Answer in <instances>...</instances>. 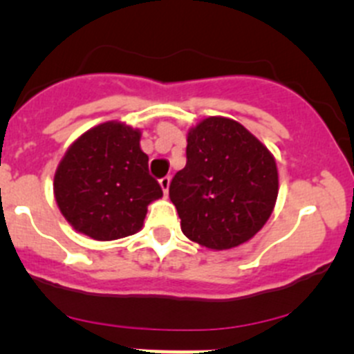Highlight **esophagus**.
Listing matches in <instances>:
<instances>
[{
	"instance_id": "obj_1",
	"label": "esophagus",
	"mask_w": 354,
	"mask_h": 354,
	"mask_svg": "<svg viewBox=\"0 0 354 354\" xmlns=\"http://www.w3.org/2000/svg\"><path fill=\"white\" fill-rule=\"evenodd\" d=\"M159 183H160V188H162L164 195H167V190H169L171 178H169V176H164V178H160V180H159Z\"/></svg>"
}]
</instances>
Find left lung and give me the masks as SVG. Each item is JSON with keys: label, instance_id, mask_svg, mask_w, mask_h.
Instances as JSON below:
<instances>
[{"label": "left lung", "instance_id": "left-lung-1", "mask_svg": "<svg viewBox=\"0 0 354 354\" xmlns=\"http://www.w3.org/2000/svg\"><path fill=\"white\" fill-rule=\"evenodd\" d=\"M187 166L169 183L185 236L227 250L255 236L277 198L276 160L230 118H207L188 131Z\"/></svg>", "mask_w": 354, "mask_h": 354}]
</instances>
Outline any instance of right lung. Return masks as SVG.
<instances>
[{
	"label": "right lung",
	"mask_w": 354,
	"mask_h": 354,
	"mask_svg": "<svg viewBox=\"0 0 354 354\" xmlns=\"http://www.w3.org/2000/svg\"><path fill=\"white\" fill-rule=\"evenodd\" d=\"M55 197L75 230L111 241L140 230L162 188L149 174L140 131L108 121L68 149L55 174Z\"/></svg>",
	"instance_id": "obj_1"
}]
</instances>
